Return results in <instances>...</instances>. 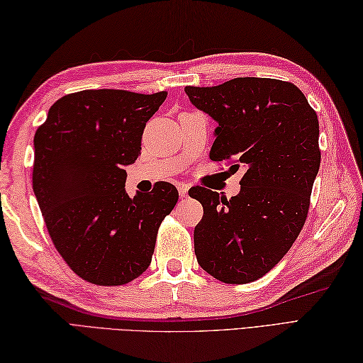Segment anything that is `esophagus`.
<instances>
[{
	"mask_svg": "<svg viewBox=\"0 0 363 363\" xmlns=\"http://www.w3.org/2000/svg\"><path fill=\"white\" fill-rule=\"evenodd\" d=\"M177 190H179L181 198H187V195H189V186H187V184H177Z\"/></svg>",
	"mask_w": 363,
	"mask_h": 363,
	"instance_id": "esophagus-1",
	"label": "esophagus"
}]
</instances>
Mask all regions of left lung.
<instances>
[{
    "label": "left lung",
    "mask_w": 363,
    "mask_h": 363,
    "mask_svg": "<svg viewBox=\"0 0 363 363\" xmlns=\"http://www.w3.org/2000/svg\"><path fill=\"white\" fill-rule=\"evenodd\" d=\"M184 90L218 123L211 159L233 160V173L245 168L237 196L190 190L204 209L194 233L196 260L221 282L257 281L304 226L321 160L318 117L291 82L235 78Z\"/></svg>",
    "instance_id": "8db88e82"
}]
</instances>
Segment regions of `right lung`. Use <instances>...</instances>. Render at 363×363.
Wrapping results in <instances>:
<instances>
[{
	"mask_svg": "<svg viewBox=\"0 0 363 363\" xmlns=\"http://www.w3.org/2000/svg\"><path fill=\"white\" fill-rule=\"evenodd\" d=\"M126 90H82L54 103L34 135L33 189L51 240L84 281L123 285L151 264L157 229L177 203L173 184L126 190L125 167L165 101Z\"/></svg>",
	"mask_w": 363,
	"mask_h": 363,
	"instance_id": "add662e5",
	"label": "right lung"
}]
</instances>
